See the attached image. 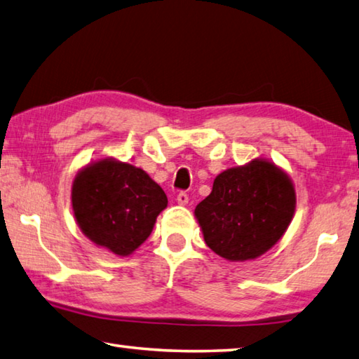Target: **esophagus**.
<instances>
[{"label": "esophagus", "mask_w": 359, "mask_h": 359, "mask_svg": "<svg viewBox=\"0 0 359 359\" xmlns=\"http://www.w3.org/2000/svg\"><path fill=\"white\" fill-rule=\"evenodd\" d=\"M177 204H179V205H187V204H188V194H187V193L180 191V193L177 194Z\"/></svg>", "instance_id": "esophagus-1"}]
</instances>
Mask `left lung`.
Returning a JSON list of instances; mask_svg holds the SVG:
<instances>
[{
  "instance_id": "left-lung-1",
  "label": "left lung",
  "mask_w": 359,
  "mask_h": 359,
  "mask_svg": "<svg viewBox=\"0 0 359 359\" xmlns=\"http://www.w3.org/2000/svg\"><path fill=\"white\" fill-rule=\"evenodd\" d=\"M297 194L284 169L265 158L229 168L194 208L207 246L229 262L262 256L287 231Z\"/></svg>"
}]
</instances>
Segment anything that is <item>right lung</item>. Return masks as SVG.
<instances>
[{
    "mask_svg": "<svg viewBox=\"0 0 359 359\" xmlns=\"http://www.w3.org/2000/svg\"><path fill=\"white\" fill-rule=\"evenodd\" d=\"M168 198L146 171L113 157L81 168L72 184L76 224L90 242L126 257L146 242Z\"/></svg>",
    "mask_w": 359,
    "mask_h": 359,
    "instance_id": "1",
    "label": "right lung"
}]
</instances>
